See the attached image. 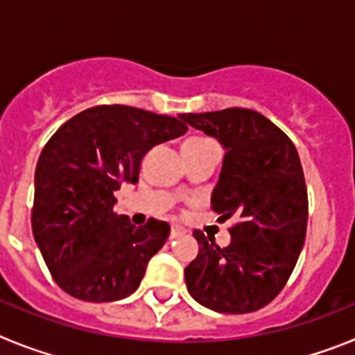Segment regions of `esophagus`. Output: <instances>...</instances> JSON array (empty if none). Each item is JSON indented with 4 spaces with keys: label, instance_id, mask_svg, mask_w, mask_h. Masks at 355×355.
Masks as SVG:
<instances>
[{
    "label": "esophagus",
    "instance_id": "1",
    "mask_svg": "<svg viewBox=\"0 0 355 355\" xmlns=\"http://www.w3.org/2000/svg\"><path fill=\"white\" fill-rule=\"evenodd\" d=\"M184 233H187V231H184V229L181 227V225L172 224V229H171V238H178V236H181V234H184Z\"/></svg>",
    "mask_w": 355,
    "mask_h": 355
}]
</instances>
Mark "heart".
Wrapping results in <instances>:
<instances>
[{"mask_svg": "<svg viewBox=\"0 0 355 355\" xmlns=\"http://www.w3.org/2000/svg\"><path fill=\"white\" fill-rule=\"evenodd\" d=\"M202 142H209V140H206V139H188L187 142L183 144V147H187V146H196V144H202Z\"/></svg>", "mask_w": 355, "mask_h": 355, "instance_id": "b5f03b06", "label": "heart"}]
</instances>
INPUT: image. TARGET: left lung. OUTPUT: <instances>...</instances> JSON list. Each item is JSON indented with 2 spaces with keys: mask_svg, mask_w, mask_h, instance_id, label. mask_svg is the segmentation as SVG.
I'll return each instance as SVG.
<instances>
[{
  "mask_svg": "<svg viewBox=\"0 0 355 355\" xmlns=\"http://www.w3.org/2000/svg\"><path fill=\"white\" fill-rule=\"evenodd\" d=\"M181 121L224 146L211 209L236 218L231 243L193 231L199 254L184 268L188 293L216 313L258 311L281 293L306 240L307 188L293 142L247 108L181 114Z\"/></svg>",
  "mask_w": 355,
  "mask_h": 355,
  "instance_id": "obj_1",
  "label": "left lung"
}]
</instances>
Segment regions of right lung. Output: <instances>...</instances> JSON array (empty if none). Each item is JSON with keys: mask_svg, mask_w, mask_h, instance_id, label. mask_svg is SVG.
I'll list each match as a JSON object with an SVG mask.
<instances>
[{"mask_svg": "<svg viewBox=\"0 0 355 355\" xmlns=\"http://www.w3.org/2000/svg\"><path fill=\"white\" fill-rule=\"evenodd\" d=\"M180 119L124 105L83 110L44 146L35 168L31 229L55 283L87 302H114L140 286L171 234L149 218L135 227L114 193L137 183L150 147L178 139Z\"/></svg>", "mask_w": 355, "mask_h": 355, "instance_id": "1", "label": "right lung"}]
</instances>
